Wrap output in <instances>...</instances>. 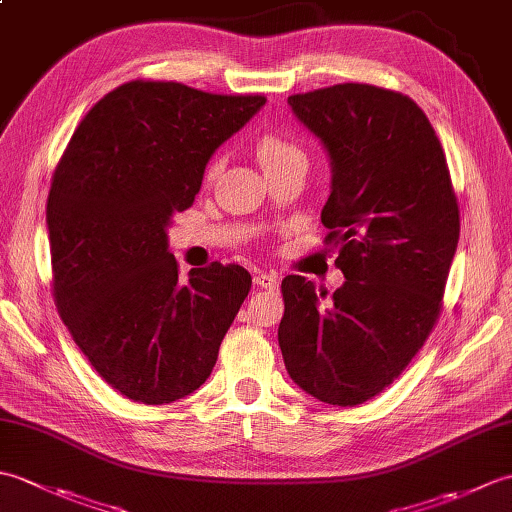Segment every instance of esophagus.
Listing matches in <instances>:
<instances>
[{
  "label": "esophagus",
  "instance_id": "1",
  "mask_svg": "<svg viewBox=\"0 0 512 512\" xmlns=\"http://www.w3.org/2000/svg\"><path fill=\"white\" fill-rule=\"evenodd\" d=\"M255 284L259 288H266V290H275L279 288V279L275 275H268V273H257L255 275Z\"/></svg>",
  "mask_w": 512,
  "mask_h": 512
}]
</instances>
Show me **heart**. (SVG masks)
I'll use <instances>...</instances> for the list:
<instances>
[{
	"label": "heart",
	"mask_w": 512,
	"mask_h": 512,
	"mask_svg": "<svg viewBox=\"0 0 512 512\" xmlns=\"http://www.w3.org/2000/svg\"><path fill=\"white\" fill-rule=\"evenodd\" d=\"M255 154H257L259 165L264 167V171L273 169L275 165H279V162L303 156L301 149L295 143H290V140L281 138L277 134H266L259 138L255 143ZM217 169H220V162L213 160L211 165L206 167V180H213L217 176Z\"/></svg>",
	"instance_id": "heart-1"
}]
</instances>
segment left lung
Returning a JSON list of instances; mask_svg holds the SVG:
<instances>
[{
	"label": "left lung",
	"mask_w": 512,
	"mask_h": 512,
	"mask_svg": "<svg viewBox=\"0 0 512 512\" xmlns=\"http://www.w3.org/2000/svg\"><path fill=\"white\" fill-rule=\"evenodd\" d=\"M288 105L330 160L321 222L345 281L330 301L306 277L281 281L279 347L306 394L354 407L427 341L458 248V202L440 140L409 96L341 83Z\"/></svg>",
	"instance_id": "8db88e82"
}]
</instances>
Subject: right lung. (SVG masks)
<instances>
[{"mask_svg": "<svg viewBox=\"0 0 512 512\" xmlns=\"http://www.w3.org/2000/svg\"><path fill=\"white\" fill-rule=\"evenodd\" d=\"M266 105L171 81H132L96 103L54 171L46 206L54 299L107 385L145 405L193 394L250 284L242 266L178 277L173 215L222 143Z\"/></svg>", "mask_w": 512, "mask_h": 512, "instance_id": "add662e5", "label": "right lung"}]
</instances>
